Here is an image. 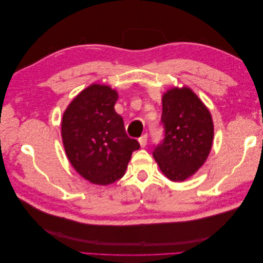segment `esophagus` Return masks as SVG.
I'll return each instance as SVG.
<instances>
[{"label":"esophagus","instance_id":"1","mask_svg":"<svg viewBox=\"0 0 263 263\" xmlns=\"http://www.w3.org/2000/svg\"><path fill=\"white\" fill-rule=\"evenodd\" d=\"M138 141H139V144H140L141 148H144V147L147 145V135H146V134L142 135L141 137L138 138Z\"/></svg>","mask_w":263,"mask_h":263}]
</instances>
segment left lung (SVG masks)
<instances>
[{
  "label": "left lung",
  "instance_id": "obj_1",
  "mask_svg": "<svg viewBox=\"0 0 263 263\" xmlns=\"http://www.w3.org/2000/svg\"><path fill=\"white\" fill-rule=\"evenodd\" d=\"M161 124L164 138L155 146L153 156L166 178L184 181L201 168L211 151V113L187 87H174L162 98Z\"/></svg>",
  "mask_w": 263,
  "mask_h": 263
}]
</instances>
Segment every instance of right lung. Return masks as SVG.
Instances as JSON below:
<instances>
[{
  "label": "right lung",
  "instance_id": "1",
  "mask_svg": "<svg viewBox=\"0 0 263 263\" xmlns=\"http://www.w3.org/2000/svg\"><path fill=\"white\" fill-rule=\"evenodd\" d=\"M118 95L107 85L92 84L71 102L62 117L61 135L69 161L94 184L121 179L133 151L140 145L127 136L114 105Z\"/></svg>",
  "mask_w": 263,
  "mask_h": 263
}]
</instances>
